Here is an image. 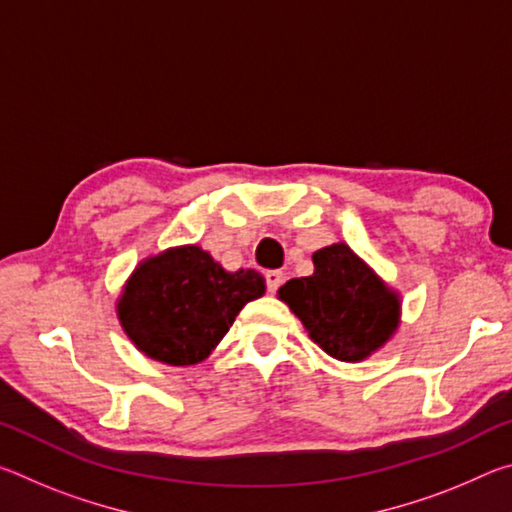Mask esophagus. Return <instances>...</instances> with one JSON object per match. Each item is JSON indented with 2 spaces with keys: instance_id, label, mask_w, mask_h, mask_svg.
Returning <instances> with one entry per match:
<instances>
[{
  "instance_id": "esophagus-1",
  "label": "esophagus",
  "mask_w": 512,
  "mask_h": 512,
  "mask_svg": "<svg viewBox=\"0 0 512 512\" xmlns=\"http://www.w3.org/2000/svg\"><path fill=\"white\" fill-rule=\"evenodd\" d=\"M282 282H284L282 271H266V287H268V291L275 293L277 289H280Z\"/></svg>"
}]
</instances>
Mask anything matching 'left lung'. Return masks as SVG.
Masks as SVG:
<instances>
[{
	"label": "left lung",
	"instance_id": "1",
	"mask_svg": "<svg viewBox=\"0 0 512 512\" xmlns=\"http://www.w3.org/2000/svg\"><path fill=\"white\" fill-rule=\"evenodd\" d=\"M314 275L277 291L309 339L329 357L359 363L384 348L402 323V298L375 268L339 241L314 253Z\"/></svg>",
	"mask_w": 512,
	"mask_h": 512
}]
</instances>
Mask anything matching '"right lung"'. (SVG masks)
Wrapping results in <instances>:
<instances>
[{"mask_svg": "<svg viewBox=\"0 0 512 512\" xmlns=\"http://www.w3.org/2000/svg\"><path fill=\"white\" fill-rule=\"evenodd\" d=\"M266 293L253 268L230 273L198 244L142 259L117 298V318L144 357L194 366L210 357L246 302Z\"/></svg>", "mask_w": 512, "mask_h": 512, "instance_id": "1", "label": "right lung"}]
</instances>
